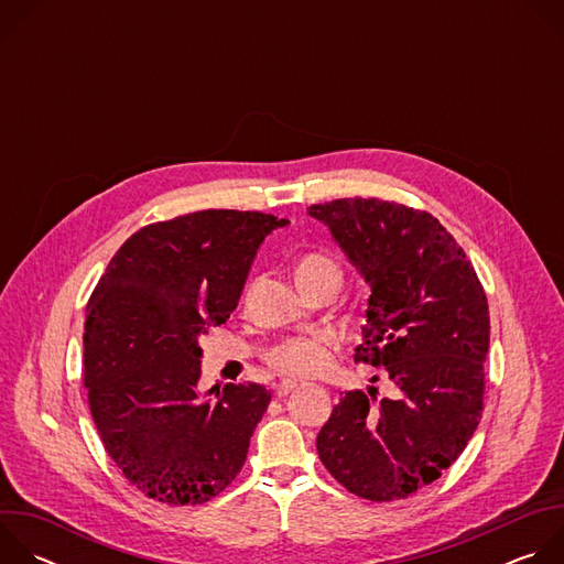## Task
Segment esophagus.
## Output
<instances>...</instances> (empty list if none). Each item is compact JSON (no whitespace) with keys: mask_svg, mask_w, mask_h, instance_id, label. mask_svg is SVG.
<instances>
[{"mask_svg":"<svg viewBox=\"0 0 564 564\" xmlns=\"http://www.w3.org/2000/svg\"><path fill=\"white\" fill-rule=\"evenodd\" d=\"M296 388H299L296 381H281V383L276 386V397H285V394H290V392L296 390Z\"/></svg>","mask_w":564,"mask_h":564,"instance_id":"1","label":"esophagus"}]
</instances>
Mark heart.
I'll list each match as a JSON object with an SVG mask.
<instances>
[{"mask_svg": "<svg viewBox=\"0 0 564 564\" xmlns=\"http://www.w3.org/2000/svg\"><path fill=\"white\" fill-rule=\"evenodd\" d=\"M324 276L341 279V272L333 259L321 257V254H310L301 259L296 268V281H312V279H324ZM337 346L339 341L330 333L290 339L270 355V364L279 375L288 379H310L321 375L330 366Z\"/></svg>", "mask_w": 564, "mask_h": 564, "instance_id": "heart-1", "label": "heart"}]
</instances>
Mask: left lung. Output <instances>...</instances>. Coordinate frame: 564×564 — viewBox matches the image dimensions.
<instances>
[{
	"instance_id": "1",
	"label": "left lung",
	"mask_w": 564,
	"mask_h": 564,
	"mask_svg": "<svg viewBox=\"0 0 564 564\" xmlns=\"http://www.w3.org/2000/svg\"><path fill=\"white\" fill-rule=\"evenodd\" d=\"M307 214L330 229L370 288L355 361L383 366L394 390L381 399L375 386L346 390L316 435L318 457L359 498H409L462 455L479 424L487 294L455 238L426 212L339 198Z\"/></svg>"
}]
</instances>
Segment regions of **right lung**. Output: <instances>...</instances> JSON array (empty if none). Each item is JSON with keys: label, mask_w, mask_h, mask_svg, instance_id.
Wrapping results in <instances>:
<instances>
[{"label": "right lung", "mask_w": 564, "mask_h": 564, "mask_svg": "<svg viewBox=\"0 0 564 564\" xmlns=\"http://www.w3.org/2000/svg\"><path fill=\"white\" fill-rule=\"evenodd\" d=\"M285 218L205 209L135 231L98 281L85 321V386L102 444L147 498L194 507L246 464L272 392L198 390L200 337L236 310L265 236Z\"/></svg>", "instance_id": "obj_1"}]
</instances>
